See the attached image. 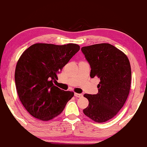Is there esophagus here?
Masks as SVG:
<instances>
[{"label":"esophagus","mask_w":147,"mask_h":147,"mask_svg":"<svg viewBox=\"0 0 147 147\" xmlns=\"http://www.w3.org/2000/svg\"><path fill=\"white\" fill-rule=\"evenodd\" d=\"M74 95H75L76 97H78V98H81V97L83 96V94H80V93H76L74 94Z\"/></svg>","instance_id":"obj_1"}]
</instances>
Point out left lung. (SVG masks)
I'll return each mask as SVG.
<instances>
[{
	"mask_svg": "<svg viewBox=\"0 0 147 147\" xmlns=\"http://www.w3.org/2000/svg\"><path fill=\"white\" fill-rule=\"evenodd\" d=\"M81 51L91 66V78L100 80L98 93L84 94L89 106L83 113L95 122H105L118 114L128 97L131 80L129 60L108 43L83 47Z\"/></svg>",
	"mask_w": 147,
	"mask_h": 147,
	"instance_id": "8db88e82",
	"label": "left lung"
}]
</instances>
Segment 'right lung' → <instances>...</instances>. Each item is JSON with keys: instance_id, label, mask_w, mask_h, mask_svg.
I'll list each match as a JSON object with an SVG mask.
<instances>
[{"instance_id": "add662e5", "label": "right lung", "mask_w": 147, "mask_h": 147, "mask_svg": "<svg viewBox=\"0 0 147 147\" xmlns=\"http://www.w3.org/2000/svg\"><path fill=\"white\" fill-rule=\"evenodd\" d=\"M80 49L74 43H36L22 53L16 66V87L22 104L34 118L42 121L53 119L74 96L73 91H65L53 83Z\"/></svg>"}]
</instances>
